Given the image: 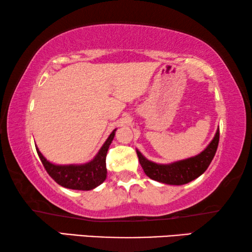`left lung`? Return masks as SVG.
I'll use <instances>...</instances> for the list:
<instances>
[{"label":"left lung","instance_id":"1","mask_svg":"<svg viewBox=\"0 0 252 252\" xmlns=\"http://www.w3.org/2000/svg\"><path fill=\"white\" fill-rule=\"evenodd\" d=\"M219 136L220 132L218 129L210 144L200 155L169 164H158L149 161L139 150H136V155L144 173L152 180L165 185L181 186L197 179L208 169L218 149Z\"/></svg>","mask_w":252,"mask_h":252}]
</instances>
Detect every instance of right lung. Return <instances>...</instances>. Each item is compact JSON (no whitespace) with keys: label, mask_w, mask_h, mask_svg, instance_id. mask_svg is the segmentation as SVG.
Here are the masks:
<instances>
[{"label":"right lung","mask_w":252,"mask_h":252,"mask_svg":"<svg viewBox=\"0 0 252 252\" xmlns=\"http://www.w3.org/2000/svg\"><path fill=\"white\" fill-rule=\"evenodd\" d=\"M117 130V129H116ZM116 130L109 135L103 146L94 157V159L84 164H69V165H57L49 162L43 155L36 148L41 162L43 163L46 172L58 185L73 190H92L100 186L106 178V164L105 158L109 147L116 134Z\"/></svg>","instance_id":"1"}]
</instances>
